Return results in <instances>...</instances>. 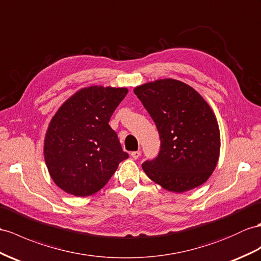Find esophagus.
Listing matches in <instances>:
<instances>
[{
  "mask_svg": "<svg viewBox=\"0 0 261 261\" xmlns=\"http://www.w3.org/2000/svg\"><path fill=\"white\" fill-rule=\"evenodd\" d=\"M141 154H142L141 150H136V151H132L130 152V155H132L133 158H134V160H137V158L141 157Z\"/></svg>",
  "mask_w": 261,
  "mask_h": 261,
  "instance_id": "obj_1",
  "label": "esophagus"
}]
</instances>
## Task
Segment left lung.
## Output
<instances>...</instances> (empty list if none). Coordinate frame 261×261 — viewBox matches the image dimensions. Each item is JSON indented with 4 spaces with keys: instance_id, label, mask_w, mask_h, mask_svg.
I'll return each mask as SVG.
<instances>
[{
    "instance_id": "left-lung-1",
    "label": "left lung",
    "mask_w": 261,
    "mask_h": 261,
    "mask_svg": "<svg viewBox=\"0 0 261 261\" xmlns=\"http://www.w3.org/2000/svg\"><path fill=\"white\" fill-rule=\"evenodd\" d=\"M135 95L148 112L161 138V150L142 167L169 192L202 185L218 163L220 133L207 101L193 87L173 79L137 86Z\"/></svg>"
}]
</instances>
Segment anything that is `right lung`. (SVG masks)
Wrapping results in <instances>:
<instances>
[{"mask_svg":"<svg viewBox=\"0 0 261 261\" xmlns=\"http://www.w3.org/2000/svg\"><path fill=\"white\" fill-rule=\"evenodd\" d=\"M127 88H82L50 120L44 158L54 182L67 194L90 196L103 188L118 164L128 158L109 125Z\"/></svg>","mask_w":261,"mask_h":261,"instance_id":"right-lung-1","label":"right lung"}]
</instances>
